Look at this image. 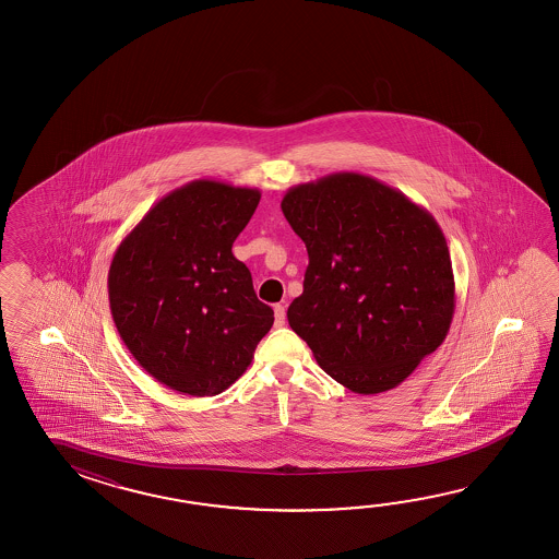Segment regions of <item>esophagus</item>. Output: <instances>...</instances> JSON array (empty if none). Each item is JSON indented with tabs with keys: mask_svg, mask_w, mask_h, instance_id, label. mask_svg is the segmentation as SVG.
Returning a JSON list of instances; mask_svg holds the SVG:
<instances>
[{
	"mask_svg": "<svg viewBox=\"0 0 559 559\" xmlns=\"http://www.w3.org/2000/svg\"><path fill=\"white\" fill-rule=\"evenodd\" d=\"M274 316H275V325L277 328H282L285 323V308L282 306V304H277L274 308Z\"/></svg>",
	"mask_w": 559,
	"mask_h": 559,
	"instance_id": "esophagus-1",
	"label": "esophagus"
}]
</instances>
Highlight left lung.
I'll return each mask as SVG.
<instances>
[{"instance_id": "1", "label": "left lung", "mask_w": 559, "mask_h": 559, "mask_svg": "<svg viewBox=\"0 0 559 559\" xmlns=\"http://www.w3.org/2000/svg\"><path fill=\"white\" fill-rule=\"evenodd\" d=\"M282 212L309 258L292 330L347 390L397 388L452 325V258L436 217L356 171L289 188Z\"/></svg>"}]
</instances>
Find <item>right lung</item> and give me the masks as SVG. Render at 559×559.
I'll list each match as a JSON object with an SVG mask.
<instances>
[{
	"mask_svg": "<svg viewBox=\"0 0 559 559\" xmlns=\"http://www.w3.org/2000/svg\"><path fill=\"white\" fill-rule=\"evenodd\" d=\"M260 198L258 188L193 179L155 202L114 253L107 292L119 337L174 392H226L274 325L231 253Z\"/></svg>",
	"mask_w": 559,
	"mask_h": 559,
	"instance_id": "1",
	"label": "right lung"
}]
</instances>
